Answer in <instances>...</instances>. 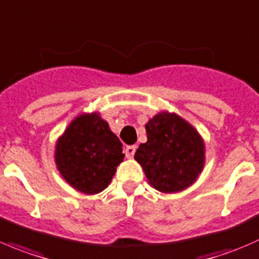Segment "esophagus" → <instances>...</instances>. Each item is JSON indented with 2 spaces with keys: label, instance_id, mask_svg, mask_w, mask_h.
<instances>
[{
  "label": "esophagus",
  "instance_id": "esophagus-1",
  "mask_svg": "<svg viewBox=\"0 0 259 259\" xmlns=\"http://www.w3.org/2000/svg\"><path fill=\"white\" fill-rule=\"evenodd\" d=\"M124 153H126V157L132 158L136 153V146H127L126 150H124Z\"/></svg>",
  "mask_w": 259,
  "mask_h": 259
}]
</instances>
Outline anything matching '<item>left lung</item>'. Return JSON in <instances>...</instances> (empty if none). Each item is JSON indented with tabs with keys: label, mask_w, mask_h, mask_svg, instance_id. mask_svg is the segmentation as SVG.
<instances>
[{
	"label": "left lung",
	"mask_w": 259,
	"mask_h": 259,
	"mask_svg": "<svg viewBox=\"0 0 259 259\" xmlns=\"http://www.w3.org/2000/svg\"><path fill=\"white\" fill-rule=\"evenodd\" d=\"M147 142L135 158L151 185L162 193L190 186L204 166V143L199 133L176 114L158 113L146 124Z\"/></svg>",
	"instance_id": "8db88e82"
}]
</instances>
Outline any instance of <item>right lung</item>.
<instances>
[{
    "instance_id": "right-lung-1",
    "label": "right lung",
    "mask_w": 259,
    "mask_h": 259,
    "mask_svg": "<svg viewBox=\"0 0 259 259\" xmlns=\"http://www.w3.org/2000/svg\"><path fill=\"white\" fill-rule=\"evenodd\" d=\"M122 143L97 113L74 119L56 143V165L63 178L84 194L108 186L123 161Z\"/></svg>"
}]
</instances>
